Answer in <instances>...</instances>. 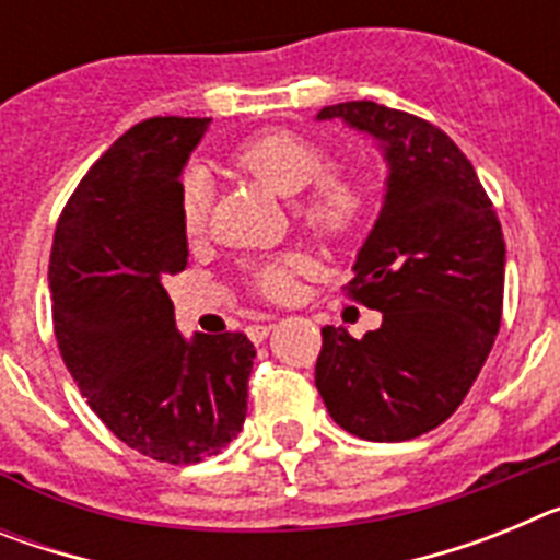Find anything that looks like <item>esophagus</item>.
Wrapping results in <instances>:
<instances>
[{
  "instance_id": "obj_1",
  "label": "esophagus",
  "mask_w": 560,
  "mask_h": 560,
  "mask_svg": "<svg viewBox=\"0 0 560 560\" xmlns=\"http://www.w3.org/2000/svg\"><path fill=\"white\" fill-rule=\"evenodd\" d=\"M269 330H271V325H249V328H246V334H249L252 341H264L266 336H269Z\"/></svg>"
}]
</instances>
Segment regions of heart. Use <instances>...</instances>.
Masks as SVG:
<instances>
[{"label": "heart", "mask_w": 560, "mask_h": 560, "mask_svg": "<svg viewBox=\"0 0 560 560\" xmlns=\"http://www.w3.org/2000/svg\"><path fill=\"white\" fill-rule=\"evenodd\" d=\"M232 171L260 182L277 196H299L296 219L325 241H345L368 215V185L355 171H330V156L323 145L291 131L255 133L226 156ZM210 190L201 176H187L182 187L179 215L187 237H199L207 230ZM308 269V260L296 252L266 257L252 266L249 283L269 300H285L294 291V277Z\"/></svg>", "instance_id": "1"}]
</instances>
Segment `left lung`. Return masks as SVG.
Instances as JSON below:
<instances>
[{
  "label": "left lung",
  "mask_w": 560,
  "mask_h": 560,
  "mask_svg": "<svg viewBox=\"0 0 560 560\" xmlns=\"http://www.w3.org/2000/svg\"><path fill=\"white\" fill-rule=\"evenodd\" d=\"M316 117L373 133L389 165L387 196L345 285L384 323L361 339L323 328L316 389L355 438H420L452 418L493 348L502 224L468 156L423 117L373 101L336 103Z\"/></svg>",
  "instance_id": "obj_1"
}]
</instances>
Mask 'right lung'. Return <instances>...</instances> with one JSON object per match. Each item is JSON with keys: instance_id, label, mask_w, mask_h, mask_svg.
Masks as SVG:
<instances>
[{"instance_id": "right-lung-1", "label": "right lung", "mask_w": 560, "mask_h": 560, "mask_svg": "<svg viewBox=\"0 0 560 560\" xmlns=\"http://www.w3.org/2000/svg\"><path fill=\"white\" fill-rule=\"evenodd\" d=\"M207 117L128 128L69 196L49 255L52 325L92 412L128 448L201 463L237 438L255 345L176 330L167 275L187 266L182 167Z\"/></svg>"}]
</instances>
